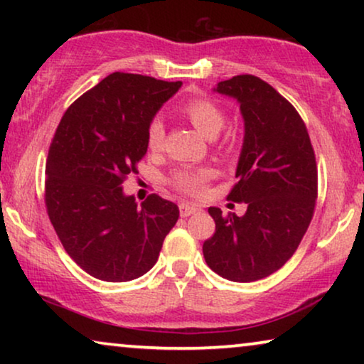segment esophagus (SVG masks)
I'll return each mask as SVG.
<instances>
[{
  "label": "esophagus",
  "instance_id": "34e87169",
  "mask_svg": "<svg viewBox=\"0 0 364 364\" xmlns=\"http://www.w3.org/2000/svg\"><path fill=\"white\" fill-rule=\"evenodd\" d=\"M178 210H181L182 217H188V215H193V213L200 212V207L193 205V203L183 202V203H181V205H178Z\"/></svg>",
  "mask_w": 364,
  "mask_h": 364
}]
</instances>
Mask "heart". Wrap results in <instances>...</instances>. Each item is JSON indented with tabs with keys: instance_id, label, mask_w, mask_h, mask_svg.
<instances>
[{
	"instance_id": "obj_1",
	"label": "heart",
	"mask_w": 364,
	"mask_h": 364,
	"mask_svg": "<svg viewBox=\"0 0 364 364\" xmlns=\"http://www.w3.org/2000/svg\"><path fill=\"white\" fill-rule=\"evenodd\" d=\"M181 112L186 116L188 121L193 124L202 136L208 139L215 137L225 122L223 111L218 107L212 99L207 97H192L182 104ZM164 139H166V126H164L162 119H152L147 129V144L152 151H159L162 147ZM210 168H181V171L173 172L172 182L178 191L188 193V196L198 197L205 191V182L212 177Z\"/></svg>"
}]
</instances>
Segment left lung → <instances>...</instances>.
<instances>
[{"label": "left lung", "mask_w": 364, "mask_h": 364, "mask_svg": "<svg viewBox=\"0 0 364 364\" xmlns=\"http://www.w3.org/2000/svg\"><path fill=\"white\" fill-rule=\"evenodd\" d=\"M213 91L240 104L243 144L228 198L247 212L222 215L210 207L215 233L203 258L230 282L262 280L288 262L315 210L318 171L310 136L296 109L270 84L252 74L218 82Z\"/></svg>", "instance_id": "obj_1"}]
</instances>
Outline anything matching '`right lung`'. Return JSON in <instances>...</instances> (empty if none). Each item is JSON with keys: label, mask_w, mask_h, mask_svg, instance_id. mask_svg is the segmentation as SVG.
I'll return each instance as SVG.
<instances>
[{"label": "right lung", "mask_w": 364, "mask_h": 364, "mask_svg": "<svg viewBox=\"0 0 364 364\" xmlns=\"http://www.w3.org/2000/svg\"><path fill=\"white\" fill-rule=\"evenodd\" d=\"M182 82L112 73L64 112L46 162L48 215L64 250L102 282H131L156 265L178 207L122 182L147 152V129Z\"/></svg>", "instance_id": "add662e5"}]
</instances>
